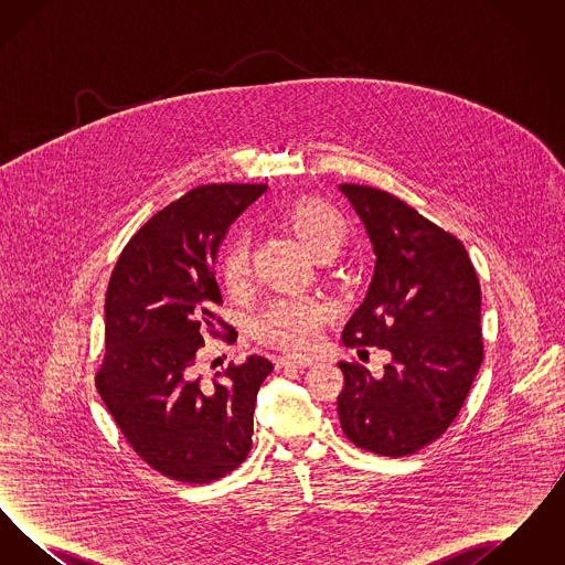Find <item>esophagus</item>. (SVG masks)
I'll return each instance as SVG.
<instances>
[{"label":"esophagus","mask_w":565,"mask_h":565,"mask_svg":"<svg viewBox=\"0 0 565 565\" xmlns=\"http://www.w3.org/2000/svg\"><path fill=\"white\" fill-rule=\"evenodd\" d=\"M313 358H307V355H284L277 360L279 366H295V369H307V366H313Z\"/></svg>","instance_id":"34e87169"}]
</instances>
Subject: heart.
<instances>
[{"mask_svg":"<svg viewBox=\"0 0 565 565\" xmlns=\"http://www.w3.org/2000/svg\"><path fill=\"white\" fill-rule=\"evenodd\" d=\"M281 224L290 231L309 256L318 263L332 260L348 242L350 226L343 214L322 199H300L290 205ZM249 279V237L239 233L224 256V286L231 295L245 290ZM330 316L328 305L318 298L275 300L254 318L252 334L281 350H309Z\"/></svg>","mask_w":565,"mask_h":565,"instance_id":"b5f03b06","label":"heart"}]
</instances>
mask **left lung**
Instances as JSON below:
<instances>
[{"label":"left lung","instance_id":"8db88e82","mask_svg":"<svg viewBox=\"0 0 565 565\" xmlns=\"http://www.w3.org/2000/svg\"><path fill=\"white\" fill-rule=\"evenodd\" d=\"M375 252L364 302L343 328L348 348H379L383 375L339 362L337 411L351 443L404 457L447 430L483 362L481 286L466 247L385 190L341 184Z\"/></svg>","mask_w":565,"mask_h":565}]
</instances>
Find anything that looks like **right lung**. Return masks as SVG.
<instances>
[{"label": "right lung", "mask_w": 565, "mask_h": 565, "mask_svg": "<svg viewBox=\"0 0 565 565\" xmlns=\"http://www.w3.org/2000/svg\"><path fill=\"white\" fill-rule=\"evenodd\" d=\"M265 190H190L135 233L109 277L106 355L95 385L135 454L180 483L217 481L252 449L256 396L273 364L249 355L203 376L199 362L203 332L228 328L214 313L222 305L217 247Z\"/></svg>", "instance_id": "1"}]
</instances>
